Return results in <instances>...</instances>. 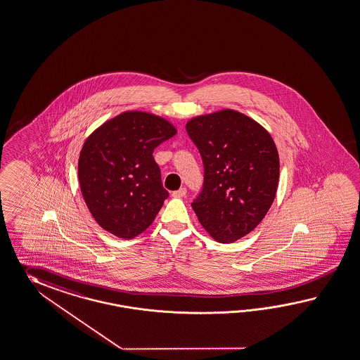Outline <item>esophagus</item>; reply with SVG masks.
I'll return each instance as SVG.
<instances>
[{
    "label": "esophagus",
    "mask_w": 360,
    "mask_h": 360,
    "mask_svg": "<svg viewBox=\"0 0 360 360\" xmlns=\"http://www.w3.org/2000/svg\"><path fill=\"white\" fill-rule=\"evenodd\" d=\"M186 193H187V191H186V188L182 187V188L176 190V191H173V193H172V196H173V198H184Z\"/></svg>",
    "instance_id": "34e87169"
}]
</instances>
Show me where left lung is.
<instances>
[{
  "label": "left lung",
  "mask_w": 360,
  "mask_h": 360,
  "mask_svg": "<svg viewBox=\"0 0 360 360\" xmlns=\"http://www.w3.org/2000/svg\"><path fill=\"white\" fill-rule=\"evenodd\" d=\"M186 130L204 164V184L191 202L193 212L213 239L236 242L262 222L276 198V144L260 123L233 109L193 117Z\"/></svg>",
  "instance_id": "8db88e82"
}]
</instances>
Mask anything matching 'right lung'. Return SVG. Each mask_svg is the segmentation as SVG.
Instances as JSON below:
<instances>
[{"mask_svg":"<svg viewBox=\"0 0 360 360\" xmlns=\"http://www.w3.org/2000/svg\"><path fill=\"white\" fill-rule=\"evenodd\" d=\"M176 134L165 118L131 110L103 123L86 139L78 162L80 191L108 233L132 239L150 226L169 196L152 153Z\"/></svg>","mask_w":360,"mask_h":360,"instance_id":"add662e5","label":"right lung"}]
</instances>
